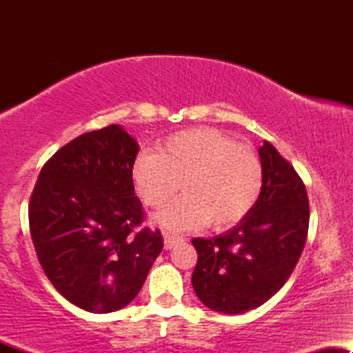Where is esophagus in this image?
<instances>
[{"instance_id": "esophagus-1", "label": "esophagus", "mask_w": 353, "mask_h": 353, "mask_svg": "<svg viewBox=\"0 0 353 353\" xmlns=\"http://www.w3.org/2000/svg\"><path fill=\"white\" fill-rule=\"evenodd\" d=\"M184 241V237L177 236V234L172 232H164V247L165 249H172L174 245L179 244V242Z\"/></svg>"}]
</instances>
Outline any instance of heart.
<instances>
[{
  "instance_id": "heart-1",
  "label": "heart",
  "mask_w": 353,
  "mask_h": 353,
  "mask_svg": "<svg viewBox=\"0 0 353 353\" xmlns=\"http://www.w3.org/2000/svg\"><path fill=\"white\" fill-rule=\"evenodd\" d=\"M137 196L159 209L177 190L184 196L156 216L171 229L237 225L252 212L264 188V165L252 148L214 128L174 132L159 154L143 151L131 165Z\"/></svg>"
}]
</instances>
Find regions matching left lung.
Here are the masks:
<instances>
[{
  "instance_id": "8db88e82",
  "label": "left lung",
  "mask_w": 353,
  "mask_h": 353,
  "mask_svg": "<svg viewBox=\"0 0 353 353\" xmlns=\"http://www.w3.org/2000/svg\"><path fill=\"white\" fill-rule=\"evenodd\" d=\"M259 156L264 188L252 212L222 236L192 239V287L204 305L222 314H244L277 294L309 232V197L301 176L270 143Z\"/></svg>"
}]
</instances>
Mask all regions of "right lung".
I'll list each match as a JSON object with an SVG mask.
<instances>
[{
  "instance_id": "add662e5",
  "label": "right lung",
  "mask_w": 353,
  "mask_h": 353,
  "mask_svg": "<svg viewBox=\"0 0 353 353\" xmlns=\"http://www.w3.org/2000/svg\"><path fill=\"white\" fill-rule=\"evenodd\" d=\"M137 151L117 124L81 134L43 165L31 194L30 232L44 274L64 299L94 314L128 305L164 245L159 229H139Z\"/></svg>"
}]
</instances>
